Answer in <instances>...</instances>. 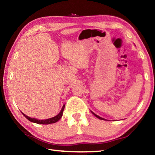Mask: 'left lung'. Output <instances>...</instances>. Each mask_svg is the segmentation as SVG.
<instances>
[{
  "label": "left lung",
  "mask_w": 155,
  "mask_h": 155,
  "mask_svg": "<svg viewBox=\"0 0 155 155\" xmlns=\"http://www.w3.org/2000/svg\"><path fill=\"white\" fill-rule=\"evenodd\" d=\"M91 112L93 114H94V116L96 117H98V119H100V120H105V119H104V118H102V117H100V116H97V115H96L94 112H92V111H91Z\"/></svg>",
  "instance_id": "obj_1"
}]
</instances>
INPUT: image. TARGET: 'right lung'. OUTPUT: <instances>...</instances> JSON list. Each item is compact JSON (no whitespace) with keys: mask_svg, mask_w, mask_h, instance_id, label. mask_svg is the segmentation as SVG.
Returning a JSON list of instances; mask_svg holds the SVG:
<instances>
[{"mask_svg":"<svg viewBox=\"0 0 155 155\" xmlns=\"http://www.w3.org/2000/svg\"><path fill=\"white\" fill-rule=\"evenodd\" d=\"M64 106H65V104H64L62 109H61V111L59 112V114H57V116H55V117H53L51 118H49V119H47V120H37V119H35V118H31L27 116L26 115H25L24 114L22 113V114L25 117H26L29 121H30L31 122H34V123L35 124H44V125H48L50 124H53V123H55V122L58 121L63 116V110L64 108Z\"/></svg>","mask_w":155,"mask_h":155,"instance_id":"right-lung-1","label":"right lung"}]
</instances>
